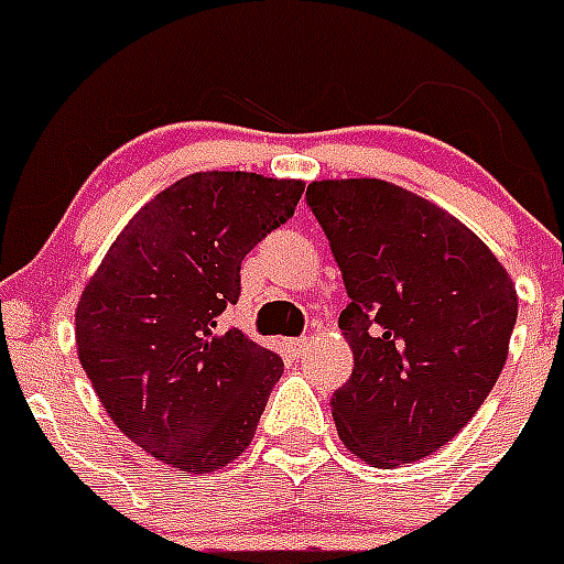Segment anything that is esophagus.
<instances>
[{"label": "esophagus", "instance_id": "1", "mask_svg": "<svg viewBox=\"0 0 564 564\" xmlns=\"http://www.w3.org/2000/svg\"><path fill=\"white\" fill-rule=\"evenodd\" d=\"M307 348H311V336H302V339H291L288 341V350H291V356H305Z\"/></svg>", "mask_w": 564, "mask_h": 564}]
</instances>
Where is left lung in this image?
<instances>
[{
    "label": "left lung",
    "mask_w": 564,
    "mask_h": 564,
    "mask_svg": "<svg viewBox=\"0 0 564 564\" xmlns=\"http://www.w3.org/2000/svg\"><path fill=\"white\" fill-rule=\"evenodd\" d=\"M307 205L350 305L354 373L330 397L341 445L373 468L431 456L474 420L508 359L517 288L454 214L384 180H316Z\"/></svg>",
    "instance_id": "obj_1"
}]
</instances>
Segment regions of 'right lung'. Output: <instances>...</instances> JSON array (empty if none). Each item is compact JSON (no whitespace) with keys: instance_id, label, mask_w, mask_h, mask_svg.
Returning a JSON list of instances; mask_svg holds the SVG:
<instances>
[{"instance_id":"1","label":"right lung","mask_w":564,"mask_h":564,"mask_svg":"<svg viewBox=\"0 0 564 564\" xmlns=\"http://www.w3.org/2000/svg\"><path fill=\"white\" fill-rule=\"evenodd\" d=\"M302 180L187 173L113 239L76 305V354L113 425L144 454L210 474L248 451L282 359L216 330L248 250L288 223Z\"/></svg>"}]
</instances>
